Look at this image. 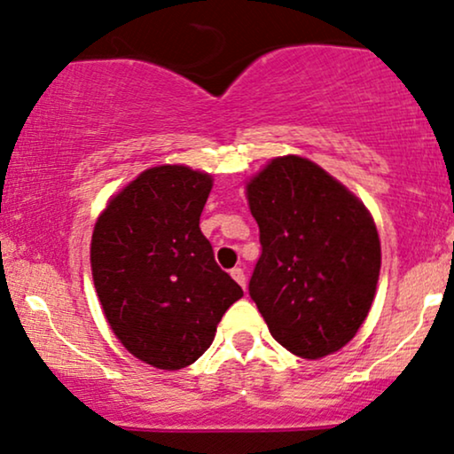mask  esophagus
Instances as JSON below:
<instances>
[{
    "instance_id": "esophagus-1",
    "label": "esophagus",
    "mask_w": 454,
    "mask_h": 454,
    "mask_svg": "<svg viewBox=\"0 0 454 454\" xmlns=\"http://www.w3.org/2000/svg\"><path fill=\"white\" fill-rule=\"evenodd\" d=\"M231 274H232V278L237 280V283L245 289V283H247V280H245V272H243V268H232V270H231Z\"/></svg>"
}]
</instances>
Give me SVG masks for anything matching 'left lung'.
<instances>
[{
    "instance_id": "1",
    "label": "left lung",
    "mask_w": 454,
    "mask_h": 454,
    "mask_svg": "<svg viewBox=\"0 0 454 454\" xmlns=\"http://www.w3.org/2000/svg\"><path fill=\"white\" fill-rule=\"evenodd\" d=\"M247 199L262 243L249 295L272 337L308 360L341 349L380 280V234L363 200L295 154L270 160Z\"/></svg>"
}]
</instances>
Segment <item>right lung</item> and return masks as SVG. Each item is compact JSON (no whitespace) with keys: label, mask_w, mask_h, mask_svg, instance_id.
<instances>
[{"label":"right lung","mask_w":454,"mask_h":454,"mask_svg":"<svg viewBox=\"0 0 454 454\" xmlns=\"http://www.w3.org/2000/svg\"><path fill=\"white\" fill-rule=\"evenodd\" d=\"M214 186L186 165L142 171L108 200L91 234V277L117 340L165 371L192 364L243 289L199 228Z\"/></svg>","instance_id":"obj_1"}]
</instances>
